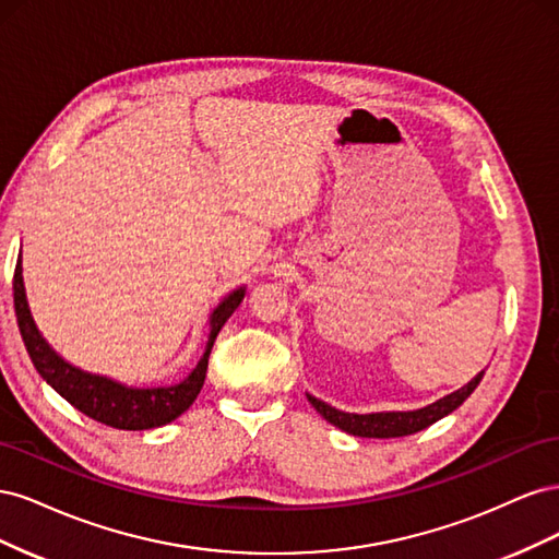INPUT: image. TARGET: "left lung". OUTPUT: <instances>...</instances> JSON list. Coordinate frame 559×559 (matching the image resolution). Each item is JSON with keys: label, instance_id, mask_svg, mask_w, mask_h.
<instances>
[{"label": "left lung", "instance_id": "8db88e82", "mask_svg": "<svg viewBox=\"0 0 559 559\" xmlns=\"http://www.w3.org/2000/svg\"><path fill=\"white\" fill-rule=\"evenodd\" d=\"M485 373V370H483ZM483 373H478L471 382H466L464 386L456 389V392L438 399L425 408L417 411H389V413H366V415H357V413H345L337 411L333 405L314 399L312 394H308V401L312 403V408L324 417L326 421H331L333 427L343 429L352 436H361V438H399V436H411L417 433L421 429L431 427L433 421L443 419L445 415H450L452 411L460 408V405L473 394L483 380Z\"/></svg>", "mask_w": 559, "mask_h": 559}]
</instances>
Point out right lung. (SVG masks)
Returning <instances> with one entry per match:
<instances>
[{"label":"right lung","instance_id":"add662e5","mask_svg":"<svg viewBox=\"0 0 559 559\" xmlns=\"http://www.w3.org/2000/svg\"><path fill=\"white\" fill-rule=\"evenodd\" d=\"M245 294V286H238V289L230 292L212 310L205 352H202L195 368L181 382L160 386H128L114 378L88 373V370H81L70 361H64L60 354L46 343V337L37 329L35 319H32L23 282L21 257L13 273L15 319H19L25 349L32 364H35L37 373L46 380V384L53 386L67 403H72L79 413L93 417L95 421H103L107 427L123 431H144L170 425V421H175L179 415L191 408L202 384H205L207 359L216 335L224 329L230 314L238 310Z\"/></svg>","mask_w":559,"mask_h":559}]
</instances>
